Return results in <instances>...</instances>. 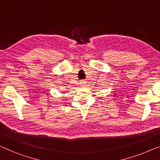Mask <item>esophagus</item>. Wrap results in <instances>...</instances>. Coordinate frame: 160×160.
Returning <instances> with one entry per match:
<instances>
[{
  "label": "esophagus",
  "mask_w": 160,
  "mask_h": 160,
  "mask_svg": "<svg viewBox=\"0 0 160 160\" xmlns=\"http://www.w3.org/2000/svg\"><path fill=\"white\" fill-rule=\"evenodd\" d=\"M82 83H83V82H82Z\"/></svg>",
  "instance_id": "1"
}]
</instances>
